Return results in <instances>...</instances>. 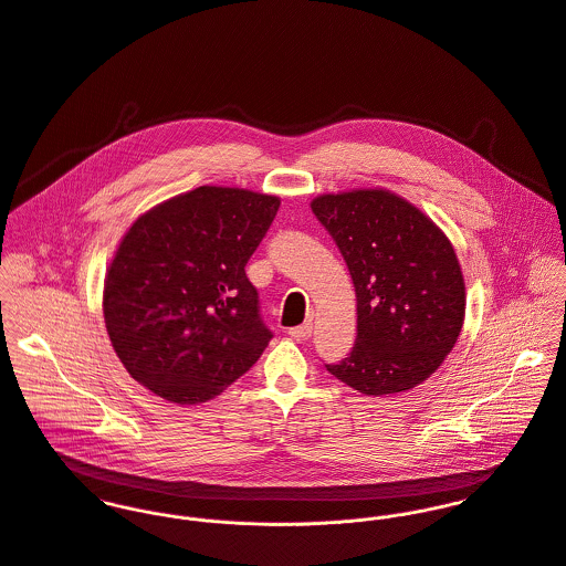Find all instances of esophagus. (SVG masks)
Listing matches in <instances>:
<instances>
[{"mask_svg":"<svg viewBox=\"0 0 566 566\" xmlns=\"http://www.w3.org/2000/svg\"><path fill=\"white\" fill-rule=\"evenodd\" d=\"M289 335H291V339L295 340L311 339V335H313V324H302V326H297V328H291Z\"/></svg>","mask_w":566,"mask_h":566,"instance_id":"1","label":"esophagus"}]
</instances>
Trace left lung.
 Wrapping results in <instances>:
<instances>
[{
	"mask_svg": "<svg viewBox=\"0 0 566 566\" xmlns=\"http://www.w3.org/2000/svg\"><path fill=\"white\" fill-rule=\"evenodd\" d=\"M311 208L335 238L356 291L354 347L328 371L365 396L418 387L463 326L465 284L451 240L382 188L322 195Z\"/></svg>",
	"mask_w": 566,
	"mask_h": 566,
	"instance_id": "1",
	"label": "left lung"
}]
</instances>
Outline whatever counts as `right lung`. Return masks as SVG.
Wrapping results in <instances>:
<instances>
[{
	"mask_svg": "<svg viewBox=\"0 0 566 566\" xmlns=\"http://www.w3.org/2000/svg\"><path fill=\"white\" fill-rule=\"evenodd\" d=\"M277 208L273 195L201 186L128 227L107 269L103 313L139 385L201 405L260 358L273 335L244 266Z\"/></svg>",
	"mask_w": 566,
	"mask_h": 566,
	"instance_id": "obj_1",
	"label": "right lung"
}]
</instances>
